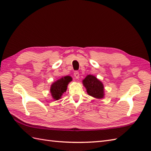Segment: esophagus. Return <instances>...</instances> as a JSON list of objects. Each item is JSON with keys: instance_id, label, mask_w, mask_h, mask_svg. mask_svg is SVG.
<instances>
[{"instance_id": "obj_1", "label": "esophagus", "mask_w": 151, "mask_h": 151, "mask_svg": "<svg viewBox=\"0 0 151 151\" xmlns=\"http://www.w3.org/2000/svg\"><path fill=\"white\" fill-rule=\"evenodd\" d=\"M74 76H75L76 79H78L79 78V73L76 70V71L74 72Z\"/></svg>"}]
</instances>
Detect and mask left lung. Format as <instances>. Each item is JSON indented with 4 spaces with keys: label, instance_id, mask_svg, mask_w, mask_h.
<instances>
[{
    "label": "left lung",
    "instance_id": "1",
    "mask_svg": "<svg viewBox=\"0 0 151 151\" xmlns=\"http://www.w3.org/2000/svg\"><path fill=\"white\" fill-rule=\"evenodd\" d=\"M83 84L89 95L97 99H101L104 97L103 84L95 76L88 75L83 81Z\"/></svg>",
    "mask_w": 151,
    "mask_h": 151
}]
</instances>
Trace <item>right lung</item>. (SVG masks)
I'll return each instance as SVG.
<instances>
[{
	"label": "right lung",
	"instance_id": "add662e5",
	"mask_svg": "<svg viewBox=\"0 0 151 151\" xmlns=\"http://www.w3.org/2000/svg\"><path fill=\"white\" fill-rule=\"evenodd\" d=\"M71 81L72 78L70 76H66L53 83L51 86L50 92L54 99L58 100L61 98L63 93L66 91L69 82Z\"/></svg>",
	"mask_w": 151,
	"mask_h": 151
}]
</instances>
